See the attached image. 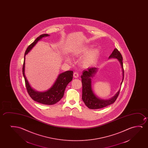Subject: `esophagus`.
I'll return each instance as SVG.
<instances>
[{
    "label": "esophagus",
    "mask_w": 148,
    "mask_h": 148,
    "mask_svg": "<svg viewBox=\"0 0 148 148\" xmlns=\"http://www.w3.org/2000/svg\"><path fill=\"white\" fill-rule=\"evenodd\" d=\"M73 76H74V78H76L77 77H79V74H78V73L77 72H74V74H73Z\"/></svg>",
    "instance_id": "34e87169"
}]
</instances>
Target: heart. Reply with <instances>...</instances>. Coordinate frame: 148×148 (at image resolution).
<instances>
[{
  "mask_svg": "<svg viewBox=\"0 0 148 148\" xmlns=\"http://www.w3.org/2000/svg\"><path fill=\"white\" fill-rule=\"evenodd\" d=\"M91 47L84 46L78 51L74 53L76 57H78L84 56L81 60V64L83 67H89L95 64L97 61L100 55V51L98 49H94L89 51ZM67 62H70L71 60L69 58L66 59Z\"/></svg>",
  "mask_w": 148,
  "mask_h": 148,
  "instance_id": "heart-1",
  "label": "heart"
}]
</instances>
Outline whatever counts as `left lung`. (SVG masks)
<instances>
[{
  "label": "left lung",
  "instance_id": "left-lung-1",
  "mask_svg": "<svg viewBox=\"0 0 148 148\" xmlns=\"http://www.w3.org/2000/svg\"><path fill=\"white\" fill-rule=\"evenodd\" d=\"M114 58L117 59L122 69V79L121 85L124 79V70L123 67V58L122 55L117 49H115L113 51L111 55L110 56L109 59ZM97 71V68H88L87 70H83L82 74L81 75V81L82 83V99L85 105L90 109H98L103 108L106 107L108 106L113 103L117 98L119 94L120 88L117 92L113 97L109 99H103L98 97L96 95L92 88V81L91 78L94 76Z\"/></svg>",
  "mask_w": 148,
  "mask_h": 148
}]
</instances>
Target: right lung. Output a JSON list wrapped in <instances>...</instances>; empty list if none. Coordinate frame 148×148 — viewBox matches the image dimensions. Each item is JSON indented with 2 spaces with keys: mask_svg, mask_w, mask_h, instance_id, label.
I'll list each match as a JSON object with an SVG mask.
<instances>
[{
  "mask_svg": "<svg viewBox=\"0 0 148 148\" xmlns=\"http://www.w3.org/2000/svg\"><path fill=\"white\" fill-rule=\"evenodd\" d=\"M50 36L47 34H44L38 37L29 46L25 51L24 56V61L23 66V75L24 77L27 90L30 97L35 101L44 105H51L57 103L61 100L63 97L65 92L66 87L68 83L72 81L73 79L72 71H67L60 74L57 77L53 85L50 88L45 91H37L31 87L30 83L25 74V56L34 47L39 41L43 37Z\"/></svg>",
  "mask_w": 148,
  "mask_h": 148,
  "instance_id": "right-lung-1",
  "label": "right lung"
}]
</instances>
